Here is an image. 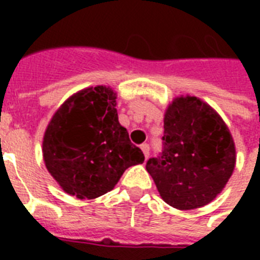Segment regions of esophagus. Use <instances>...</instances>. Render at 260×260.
<instances>
[{"label":"esophagus","mask_w":260,"mask_h":260,"mask_svg":"<svg viewBox=\"0 0 260 260\" xmlns=\"http://www.w3.org/2000/svg\"><path fill=\"white\" fill-rule=\"evenodd\" d=\"M140 148H142L143 154H144L146 159L148 158V155H150V144H147V143H143L142 146H140Z\"/></svg>","instance_id":"34e87169"}]
</instances>
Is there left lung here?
Here are the masks:
<instances>
[{
  "label": "left lung",
  "instance_id": "1",
  "mask_svg": "<svg viewBox=\"0 0 260 260\" xmlns=\"http://www.w3.org/2000/svg\"><path fill=\"white\" fill-rule=\"evenodd\" d=\"M163 148L146 169L177 209L209 204L235 169V144L221 117L197 97L175 98L165 114Z\"/></svg>",
  "mask_w": 260,
  "mask_h": 260
}]
</instances>
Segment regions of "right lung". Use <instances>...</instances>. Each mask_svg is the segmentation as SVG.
Listing matches in <instances>:
<instances>
[{"label": "right lung", "instance_id": "obj_1", "mask_svg": "<svg viewBox=\"0 0 260 260\" xmlns=\"http://www.w3.org/2000/svg\"><path fill=\"white\" fill-rule=\"evenodd\" d=\"M43 156L62 189L81 200L108 193L128 167L144 162L118 122L116 93L106 86L82 90L59 108L44 134Z\"/></svg>", "mask_w": 260, "mask_h": 260}]
</instances>
